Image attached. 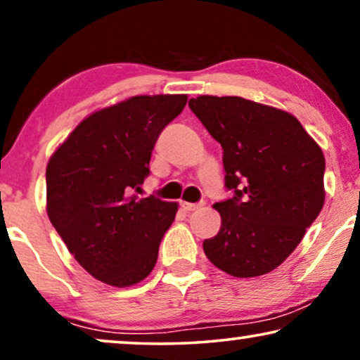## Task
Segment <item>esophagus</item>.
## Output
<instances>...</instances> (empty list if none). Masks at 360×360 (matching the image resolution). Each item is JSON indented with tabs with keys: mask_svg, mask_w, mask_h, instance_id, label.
<instances>
[{
	"mask_svg": "<svg viewBox=\"0 0 360 360\" xmlns=\"http://www.w3.org/2000/svg\"><path fill=\"white\" fill-rule=\"evenodd\" d=\"M180 205L185 211H196V210L203 208V206H205V203H186V201H181Z\"/></svg>",
	"mask_w": 360,
	"mask_h": 360,
	"instance_id": "1",
	"label": "esophagus"
}]
</instances>
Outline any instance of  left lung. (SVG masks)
I'll return each instance as SVG.
<instances>
[{"mask_svg":"<svg viewBox=\"0 0 360 360\" xmlns=\"http://www.w3.org/2000/svg\"><path fill=\"white\" fill-rule=\"evenodd\" d=\"M190 110L223 147L233 198L214 203L221 228L205 239L210 262L238 278L277 269L324 205V155L300 121L240 96L200 95Z\"/></svg>","mask_w":360,"mask_h":360,"instance_id":"left-lung-1","label":"left lung"}]
</instances>
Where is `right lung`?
I'll list each match as a JSON object with an SVG mask.
<instances>
[{
	"label": "right lung",
	"instance_id": "right-lung-1",
	"mask_svg": "<svg viewBox=\"0 0 360 360\" xmlns=\"http://www.w3.org/2000/svg\"><path fill=\"white\" fill-rule=\"evenodd\" d=\"M186 95H137L86 116L51 155L49 219L91 277L124 288L152 272L179 203L131 195Z\"/></svg>",
	"mask_w": 360,
	"mask_h": 360
}]
</instances>
